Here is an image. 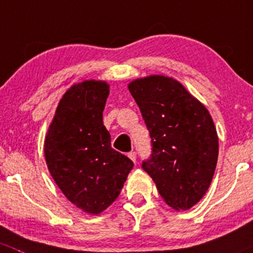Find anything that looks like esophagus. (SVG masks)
<instances>
[{
	"label": "esophagus",
	"instance_id": "34e87169",
	"mask_svg": "<svg viewBox=\"0 0 253 253\" xmlns=\"http://www.w3.org/2000/svg\"><path fill=\"white\" fill-rule=\"evenodd\" d=\"M127 157H129L132 162H136V152H135V151H131V152L127 153Z\"/></svg>",
	"mask_w": 253,
	"mask_h": 253
}]
</instances>
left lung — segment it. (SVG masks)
Here are the masks:
<instances>
[{"label": "left lung", "mask_w": 253, "mask_h": 253, "mask_svg": "<svg viewBox=\"0 0 253 253\" xmlns=\"http://www.w3.org/2000/svg\"><path fill=\"white\" fill-rule=\"evenodd\" d=\"M129 91L152 146L142 169L170 207L189 210L204 197L217 166L218 136L212 117L171 78L137 79L130 83Z\"/></svg>", "instance_id": "obj_1"}]
</instances>
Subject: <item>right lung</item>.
<instances>
[{"label": "right lung", "instance_id": "1", "mask_svg": "<svg viewBox=\"0 0 253 253\" xmlns=\"http://www.w3.org/2000/svg\"><path fill=\"white\" fill-rule=\"evenodd\" d=\"M109 93L105 82L74 85L57 107L45 140L48 170L64 196L91 214H98L118 197L134 167L113 150L102 112Z\"/></svg>", "mask_w": 253, "mask_h": 253}]
</instances>
